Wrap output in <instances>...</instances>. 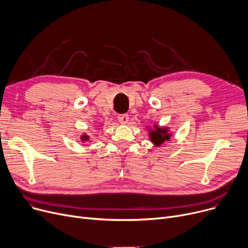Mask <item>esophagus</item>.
<instances>
[{
  "instance_id": "obj_1",
  "label": "esophagus",
  "mask_w": 248,
  "mask_h": 248,
  "mask_svg": "<svg viewBox=\"0 0 248 248\" xmlns=\"http://www.w3.org/2000/svg\"><path fill=\"white\" fill-rule=\"evenodd\" d=\"M117 119L121 124H127L128 121H129V115L128 114H121V115L118 116Z\"/></svg>"
}]
</instances>
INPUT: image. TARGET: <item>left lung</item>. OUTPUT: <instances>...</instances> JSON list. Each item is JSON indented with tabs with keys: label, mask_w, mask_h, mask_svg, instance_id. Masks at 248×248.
Masks as SVG:
<instances>
[{
	"label": "left lung",
	"mask_w": 248,
	"mask_h": 248,
	"mask_svg": "<svg viewBox=\"0 0 248 248\" xmlns=\"http://www.w3.org/2000/svg\"><path fill=\"white\" fill-rule=\"evenodd\" d=\"M156 131H153L151 133V141H153L155 144L160 145L163 143L164 141H169L171 134L167 132V129L165 128H158L157 126L155 127Z\"/></svg>",
	"instance_id": "1"
}]
</instances>
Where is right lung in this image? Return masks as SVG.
Returning <instances> with one entry per match:
<instances>
[{"mask_svg":"<svg viewBox=\"0 0 248 248\" xmlns=\"http://www.w3.org/2000/svg\"><path fill=\"white\" fill-rule=\"evenodd\" d=\"M81 139H82V141H87V140H89V137L87 136V135H83V136L81 137Z\"/></svg>","mask_w":248,"mask_h":248,"instance_id":"1","label":"right lung"}]
</instances>
